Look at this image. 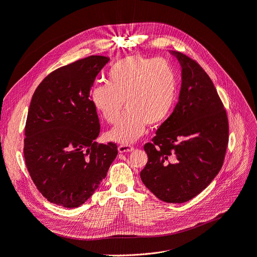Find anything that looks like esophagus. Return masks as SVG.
Instances as JSON below:
<instances>
[{
	"label": "esophagus",
	"instance_id": "1",
	"mask_svg": "<svg viewBox=\"0 0 257 257\" xmlns=\"http://www.w3.org/2000/svg\"><path fill=\"white\" fill-rule=\"evenodd\" d=\"M135 148L130 146V145H119L118 146V153L119 154H123V153H131L134 151Z\"/></svg>",
	"mask_w": 257,
	"mask_h": 257
}]
</instances>
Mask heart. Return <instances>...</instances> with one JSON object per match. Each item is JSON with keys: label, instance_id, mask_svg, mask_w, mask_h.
I'll return each mask as SVG.
<instances>
[{"label": "heart", "instance_id": "b5f03b06", "mask_svg": "<svg viewBox=\"0 0 257 257\" xmlns=\"http://www.w3.org/2000/svg\"><path fill=\"white\" fill-rule=\"evenodd\" d=\"M177 89V75L169 62L130 55L111 66L108 82L95 84L90 99L110 123L117 120L123 101L126 112L108 132V138L129 144L145 134L147 123L157 126L168 117Z\"/></svg>", "mask_w": 257, "mask_h": 257}]
</instances>
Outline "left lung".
I'll return each mask as SVG.
<instances>
[{
    "label": "left lung",
    "mask_w": 257,
    "mask_h": 257,
    "mask_svg": "<svg viewBox=\"0 0 257 257\" xmlns=\"http://www.w3.org/2000/svg\"><path fill=\"white\" fill-rule=\"evenodd\" d=\"M182 68L179 100L144 149L141 172L145 186L160 200L183 203L210 184L222 167L229 121L214 83L199 63L172 52Z\"/></svg>",
    "instance_id": "obj_1"
}]
</instances>
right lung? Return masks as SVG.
Listing matches in <instances>:
<instances>
[{
    "instance_id": "obj_1",
    "label": "right lung",
    "mask_w": 257,
    "mask_h": 257,
    "mask_svg": "<svg viewBox=\"0 0 257 257\" xmlns=\"http://www.w3.org/2000/svg\"><path fill=\"white\" fill-rule=\"evenodd\" d=\"M109 60L90 56L61 66L33 95L25 125V163L37 188L54 204H83L117 156L116 144L95 142L100 125L90 99L94 80Z\"/></svg>"
}]
</instances>
